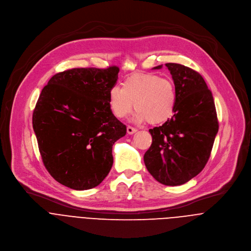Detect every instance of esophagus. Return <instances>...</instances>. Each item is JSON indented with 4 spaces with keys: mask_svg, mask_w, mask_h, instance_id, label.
<instances>
[{
    "mask_svg": "<svg viewBox=\"0 0 251 251\" xmlns=\"http://www.w3.org/2000/svg\"><path fill=\"white\" fill-rule=\"evenodd\" d=\"M137 132V129L136 128H134V127H132V126H127V133L128 134H134V133H136Z\"/></svg>",
    "mask_w": 251,
    "mask_h": 251,
    "instance_id": "1",
    "label": "esophagus"
}]
</instances>
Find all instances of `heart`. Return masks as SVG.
Segmentation results:
<instances>
[{"mask_svg":"<svg viewBox=\"0 0 251 251\" xmlns=\"http://www.w3.org/2000/svg\"><path fill=\"white\" fill-rule=\"evenodd\" d=\"M109 108L119 119L135 107L134 120L160 124L169 120L176 108V92L173 81L156 74H137L126 78L122 88L113 86L108 94Z\"/></svg>","mask_w":251,"mask_h":251,"instance_id":"obj_1","label":"heart"}]
</instances>
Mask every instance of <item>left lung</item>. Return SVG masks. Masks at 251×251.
Instances as JSON below:
<instances>
[{
  "label": "left lung",
  "mask_w": 251,
  "mask_h": 251,
  "mask_svg": "<svg viewBox=\"0 0 251 251\" xmlns=\"http://www.w3.org/2000/svg\"><path fill=\"white\" fill-rule=\"evenodd\" d=\"M165 65L174 80L176 108L171 119L149 130L152 145L144 162L159 183L180 186L199 175L207 163L219 121L211 91L202 76L182 64Z\"/></svg>",
  "instance_id": "obj_1"
}]
</instances>
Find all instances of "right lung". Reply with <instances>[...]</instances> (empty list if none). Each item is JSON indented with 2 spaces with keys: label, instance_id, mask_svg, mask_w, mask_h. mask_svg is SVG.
<instances>
[{
  "label": "right lung",
  "instance_id": "obj_1",
  "mask_svg": "<svg viewBox=\"0 0 251 251\" xmlns=\"http://www.w3.org/2000/svg\"><path fill=\"white\" fill-rule=\"evenodd\" d=\"M118 73L115 65L58 73L35 104L32 127L44 165L67 188H95L112 168V146L126 134L108 103Z\"/></svg>",
  "mask_w": 251,
  "mask_h": 251
}]
</instances>
